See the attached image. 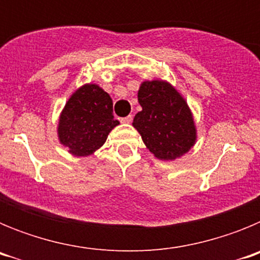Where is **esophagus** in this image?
<instances>
[{
	"label": "esophagus",
	"mask_w": 260,
	"mask_h": 260,
	"mask_svg": "<svg viewBox=\"0 0 260 260\" xmlns=\"http://www.w3.org/2000/svg\"><path fill=\"white\" fill-rule=\"evenodd\" d=\"M132 121H133L132 114H128L127 117H123V118H121V122H122V123H130Z\"/></svg>",
	"instance_id": "34e87169"
}]
</instances>
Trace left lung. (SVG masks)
<instances>
[{
  "label": "left lung",
  "instance_id": "1",
  "mask_svg": "<svg viewBox=\"0 0 260 260\" xmlns=\"http://www.w3.org/2000/svg\"><path fill=\"white\" fill-rule=\"evenodd\" d=\"M138 112L133 126L144 144L160 160L181 157L197 141V127L189 105L165 80H144L138 91Z\"/></svg>",
  "mask_w": 260,
  "mask_h": 260
}]
</instances>
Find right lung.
Masks as SVG:
<instances>
[{
    "label": "right lung",
    "instance_id": "obj_1",
    "mask_svg": "<svg viewBox=\"0 0 260 260\" xmlns=\"http://www.w3.org/2000/svg\"><path fill=\"white\" fill-rule=\"evenodd\" d=\"M119 125L113 117V102L98 84L78 88L62 109L58 121L59 143L74 156L92 155Z\"/></svg>",
    "mask_w": 260,
    "mask_h": 260
}]
</instances>
